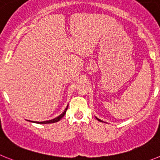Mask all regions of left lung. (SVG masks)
I'll list each match as a JSON object with an SVG mask.
<instances>
[{"label": "left lung", "mask_w": 160, "mask_h": 160, "mask_svg": "<svg viewBox=\"0 0 160 160\" xmlns=\"http://www.w3.org/2000/svg\"><path fill=\"white\" fill-rule=\"evenodd\" d=\"M96 119H97V120H99V121H100V122H102V120H100V119H98V118H96Z\"/></svg>", "instance_id": "8db88e82"}]
</instances>
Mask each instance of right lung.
Listing matches in <instances>:
<instances>
[{
	"label": "right lung",
	"instance_id": "right-lung-1",
	"mask_svg": "<svg viewBox=\"0 0 160 160\" xmlns=\"http://www.w3.org/2000/svg\"><path fill=\"white\" fill-rule=\"evenodd\" d=\"M68 107L66 108H65V110L64 111V112H63L62 114L60 115V116H59L58 117L55 118V119H51V120H48V121H43V122H35V123H56V122H58L59 120H60V119H61V118H63V117H64V115H65V113H66V111H67V109H68ZM31 122H32V121H31Z\"/></svg>",
	"mask_w": 160,
	"mask_h": 160
}]
</instances>
